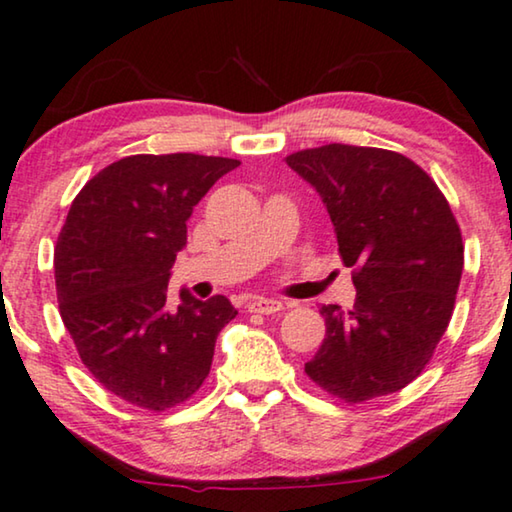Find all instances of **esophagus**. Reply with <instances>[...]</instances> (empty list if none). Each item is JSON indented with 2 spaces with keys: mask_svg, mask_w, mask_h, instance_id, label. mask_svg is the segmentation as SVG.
Listing matches in <instances>:
<instances>
[{
  "mask_svg": "<svg viewBox=\"0 0 512 512\" xmlns=\"http://www.w3.org/2000/svg\"><path fill=\"white\" fill-rule=\"evenodd\" d=\"M281 309L284 305L274 298H254L249 302V311H254V314H279Z\"/></svg>",
  "mask_w": 512,
  "mask_h": 512,
  "instance_id": "34e87169",
  "label": "esophagus"
}]
</instances>
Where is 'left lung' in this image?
I'll use <instances>...</instances> for the list:
<instances>
[{
  "mask_svg": "<svg viewBox=\"0 0 512 512\" xmlns=\"http://www.w3.org/2000/svg\"><path fill=\"white\" fill-rule=\"evenodd\" d=\"M286 164L321 194L358 288L353 309L321 307L325 339L307 376L346 404L406 388L432 360L462 279L446 196L409 157L381 147L330 143Z\"/></svg>",
  "mask_w": 512,
  "mask_h": 512,
  "instance_id": "1",
  "label": "left lung"
}]
</instances>
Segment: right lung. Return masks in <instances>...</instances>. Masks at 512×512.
<instances>
[{
  "mask_svg": "<svg viewBox=\"0 0 512 512\" xmlns=\"http://www.w3.org/2000/svg\"><path fill=\"white\" fill-rule=\"evenodd\" d=\"M238 159L133 154L99 170L73 198L55 247L59 314L103 388L147 411L187 402L212 367L224 295L173 305L170 268L194 205Z\"/></svg>",
  "mask_w": 512,
  "mask_h": 512,
  "instance_id": "right-lung-1",
  "label": "right lung"
}]
</instances>
